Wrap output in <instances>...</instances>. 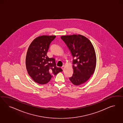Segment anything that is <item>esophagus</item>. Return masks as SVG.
I'll list each match as a JSON object with an SVG mask.
<instances>
[{"mask_svg":"<svg viewBox=\"0 0 123 123\" xmlns=\"http://www.w3.org/2000/svg\"><path fill=\"white\" fill-rule=\"evenodd\" d=\"M62 69L63 71H64V69H65V67H64V66H63L62 67Z\"/></svg>","mask_w":123,"mask_h":123,"instance_id":"1","label":"esophagus"}]
</instances>
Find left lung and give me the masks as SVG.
I'll return each instance as SVG.
<instances>
[{
  "mask_svg": "<svg viewBox=\"0 0 123 123\" xmlns=\"http://www.w3.org/2000/svg\"><path fill=\"white\" fill-rule=\"evenodd\" d=\"M73 57V73L69 80L79 86L91 77L95 70L96 56L91 42L86 37L78 34L61 36Z\"/></svg>",
  "mask_w": 123,
  "mask_h": 123,
  "instance_id": "left-lung-1",
  "label": "left lung"
}]
</instances>
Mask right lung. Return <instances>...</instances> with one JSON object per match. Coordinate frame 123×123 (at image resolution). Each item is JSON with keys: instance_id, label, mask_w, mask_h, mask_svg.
Returning a JSON list of instances; mask_svg holds the SVG:
<instances>
[{"instance_id": "right-lung-1", "label": "right lung", "mask_w": 123, "mask_h": 123, "mask_svg": "<svg viewBox=\"0 0 123 123\" xmlns=\"http://www.w3.org/2000/svg\"><path fill=\"white\" fill-rule=\"evenodd\" d=\"M56 36H39L30 44L26 57V66L29 75L35 82L48 83L53 75L62 69L56 66L55 59L47 55L50 43Z\"/></svg>"}]
</instances>
